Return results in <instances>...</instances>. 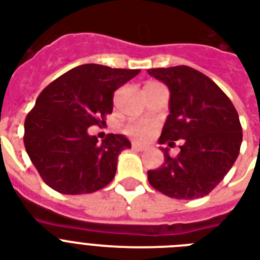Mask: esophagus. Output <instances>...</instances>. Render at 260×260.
Listing matches in <instances>:
<instances>
[{
    "label": "esophagus",
    "instance_id": "1",
    "mask_svg": "<svg viewBox=\"0 0 260 260\" xmlns=\"http://www.w3.org/2000/svg\"><path fill=\"white\" fill-rule=\"evenodd\" d=\"M132 148H134V150H138V151H146L147 150L146 146H140V144H132Z\"/></svg>",
    "mask_w": 260,
    "mask_h": 260
}]
</instances>
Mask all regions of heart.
<instances>
[{
    "label": "heart",
    "instance_id": "1",
    "mask_svg": "<svg viewBox=\"0 0 260 260\" xmlns=\"http://www.w3.org/2000/svg\"><path fill=\"white\" fill-rule=\"evenodd\" d=\"M125 132L129 136L143 139L148 136V134H150V126L144 124V122H136V124H129V125L126 126Z\"/></svg>",
    "mask_w": 260,
    "mask_h": 260
}]
</instances>
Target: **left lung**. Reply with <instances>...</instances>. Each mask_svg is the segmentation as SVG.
I'll list each match as a JSON object with an SVG mask.
<instances>
[{
  "label": "left lung",
  "instance_id": "obj_1",
  "mask_svg": "<svg viewBox=\"0 0 260 260\" xmlns=\"http://www.w3.org/2000/svg\"><path fill=\"white\" fill-rule=\"evenodd\" d=\"M148 74L170 90V114L159 143L171 147L175 140L183 142L174 158L162 148L165 163L148 171V182L171 198L204 197L238 158L243 140L238 112L212 79L191 67L150 69Z\"/></svg>",
  "mask_w": 260,
  "mask_h": 260
}]
</instances>
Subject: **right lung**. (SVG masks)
Returning a JSON list of instances; mask_svg holds the SVG:
<instances>
[{
    "mask_svg": "<svg viewBox=\"0 0 260 260\" xmlns=\"http://www.w3.org/2000/svg\"><path fill=\"white\" fill-rule=\"evenodd\" d=\"M140 70L82 64L39 94L24 122V146L47 185L62 194H89L112 182L118 154L131 148L122 135L98 143L87 128L113 110V93Z\"/></svg>",
    "mask_w": 260,
    "mask_h": 260,
    "instance_id": "add662e5",
    "label": "right lung"
}]
</instances>
